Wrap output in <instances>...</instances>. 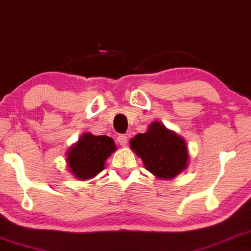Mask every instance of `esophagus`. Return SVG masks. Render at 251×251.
I'll return each mask as SVG.
<instances>
[{"mask_svg":"<svg viewBox=\"0 0 251 251\" xmlns=\"http://www.w3.org/2000/svg\"><path fill=\"white\" fill-rule=\"evenodd\" d=\"M118 142L120 145L126 146V144H128V137H126V135H123V133H120V135L118 136Z\"/></svg>","mask_w":251,"mask_h":251,"instance_id":"obj_1","label":"esophagus"}]
</instances>
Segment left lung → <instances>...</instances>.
Wrapping results in <instances>:
<instances>
[{"mask_svg": "<svg viewBox=\"0 0 251 251\" xmlns=\"http://www.w3.org/2000/svg\"><path fill=\"white\" fill-rule=\"evenodd\" d=\"M130 146L146 169L162 179L174 178L186 168L185 140L160 122H153L145 133L136 135L130 140Z\"/></svg>", "mask_w": 251, "mask_h": 251, "instance_id": "obj_1", "label": "left lung"}]
</instances>
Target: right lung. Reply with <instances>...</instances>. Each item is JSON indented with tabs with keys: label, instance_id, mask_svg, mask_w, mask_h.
Returning a JSON list of instances; mask_svg holds the SVG:
<instances>
[{
	"label": "right lung",
	"instance_id": "right-lung-1",
	"mask_svg": "<svg viewBox=\"0 0 251 251\" xmlns=\"http://www.w3.org/2000/svg\"><path fill=\"white\" fill-rule=\"evenodd\" d=\"M115 150L111 137L84 133L76 145L68 151V167L76 178L88 179L104 169L106 159Z\"/></svg>",
	"mask_w": 251,
	"mask_h": 251
}]
</instances>
